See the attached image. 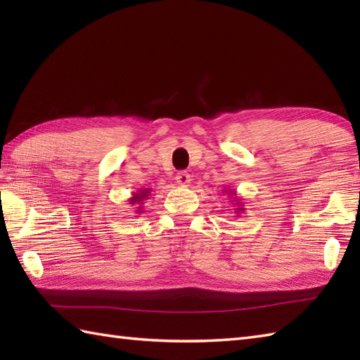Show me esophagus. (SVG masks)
I'll return each instance as SVG.
<instances>
[{"instance_id":"esophagus-1","label":"esophagus","mask_w":360,"mask_h":360,"mask_svg":"<svg viewBox=\"0 0 360 360\" xmlns=\"http://www.w3.org/2000/svg\"><path fill=\"white\" fill-rule=\"evenodd\" d=\"M176 182H178L179 186H187L188 182H190V174H188V172L182 170V172H179L178 174H176Z\"/></svg>"}]
</instances>
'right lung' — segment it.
I'll list each match as a JSON object with an SVG mask.
<instances>
[{
	"instance_id": "obj_1",
	"label": "right lung",
	"mask_w": 360,
	"mask_h": 360,
	"mask_svg": "<svg viewBox=\"0 0 360 360\" xmlns=\"http://www.w3.org/2000/svg\"><path fill=\"white\" fill-rule=\"evenodd\" d=\"M145 193H147V192H145ZM145 193H139V195H136L134 201H141V200H143V198H145ZM134 201H133V202H134Z\"/></svg>"
}]
</instances>
